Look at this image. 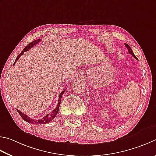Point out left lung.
Segmentation results:
<instances>
[{
	"label": "left lung",
	"instance_id": "1",
	"mask_svg": "<svg viewBox=\"0 0 156 156\" xmlns=\"http://www.w3.org/2000/svg\"><path fill=\"white\" fill-rule=\"evenodd\" d=\"M125 46H126V47H127V50H128V52H129V54H131V55H132L133 57H134V58L135 59H138V58H137V57H136V55H135L134 54H133V51H132V48H131L130 47V46H129V45H128L127 44H126V43H125Z\"/></svg>",
	"mask_w": 156,
	"mask_h": 156
}]
</instances>
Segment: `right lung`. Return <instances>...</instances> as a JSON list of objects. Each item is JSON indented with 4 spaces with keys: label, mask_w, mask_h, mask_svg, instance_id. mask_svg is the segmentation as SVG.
Returning a JSON list of instances; mask_svg holds the SVG:
<instances>
[{
    "label": "right lung",
    "mask_w": 156,
    "mask_h": 156,
    "mask_svg": "<svg viewBox=\"0 0 156 156\" xmlns=\"http://www.w3.org/2000/svg\"><path fill=\"white\" fill-rule=\"evenodd\" d=\"M41 41V39H37L36 40H34L33 41V42H31L30 44H29L28 45H27L26 47H24V48L23 49V51H22L21 53L18 55V57H16V59L15 60V62L14 64H13V65H14L16 62L18 61V59L20 58V56L23 55L24 52H26L27 51H29L30 48H31V47H33L34 45L37 44L38 42H40ZM66 90H64V91H62L61 93L59 94V100H58V103H57V107L55 108V110L52 112L50 114H47L46 116H44L42 119H41L40 120H34V119H30V117H29L27 115H26V114H23L22 112H20V110H17V112L19 113V114H20V116L22 117V119H23V120H24V121L29 122V123H33V124H46V123H48L49 122H50L51 121H52L53 119H55V117L56 116V115L57 114V112H58L59 111V105H60V103H61V99H62V97L63 94L64 93V92Z\"/></svg>",
    "instance_id": "right-lung-1"
}]
</instances>
